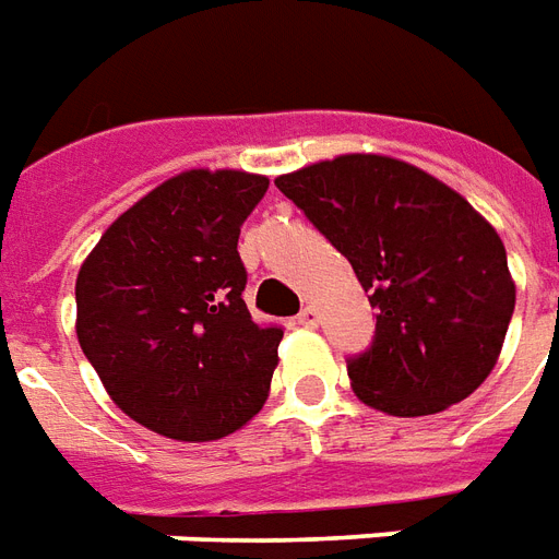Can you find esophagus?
<instances>
[{
  "mask_svg": "<svg viewBox=\"0 0 559 559\" xmlns=\"http://www.w3.org/2000/svg\"><path fill=\"white\" fill-rule=\"evenodd\" d=\"M297 324H304V326L318 324V309H314V306H304L300 314H297Z\"/></svg>",
  "mask_w": 559,
  "mask_h": 559,
  "instance_id": "esophagus-1",
  "label": "esophagus"
}]
</instances>
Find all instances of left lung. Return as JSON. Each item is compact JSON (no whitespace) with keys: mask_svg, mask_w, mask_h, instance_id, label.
Returning a JSON list of instances; mask_svg holds the SVG:
<instances>
[{"mask_svg":"<svg viewBox=\"0 0 559 559\" xmlns=\"http://www.w3.org/2000/svg\"><path fill=\"white\" fill-rule=\"evenodd\" d=\"M276 188L354 264L374 342L347 359L356 397L389 415L460 404L498 362L515 309L507 250L454 188L374 153L276 176Z\"/></svg>","mask_w":559,"mask_h":559,"instance_id":"left-lung-1","label":"left lung"}]
</instances>
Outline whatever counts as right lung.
I'll return each mask as SVG.
<instances>
[{
    "mask_svg": "<svg viewBox=\"0 0 559 559\" xmlns=\"http://www.w3.org/2000/svg\"><path fill=\"white\" fill-rule=\"evenodd\" d=\"M267 176L185 170L108 226L75 280V335L120 409L167 439L212 442L253 418L280 326L245 304L238 235Z\"/></svg>",
    "mask_w": 559,
    "mask_h": 559,
    "instance_id": "right-lung-1",
    "label": "right lung"
}]
</instances>
